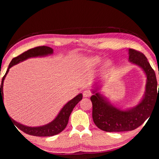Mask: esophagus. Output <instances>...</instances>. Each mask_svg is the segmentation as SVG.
<instances>
[{
  "instance_id": "esophagus-1",
  "label": "esophagus",
  "mask_w": 159,
  "mask_h": 159,
  "mask_svg": "<svg viewBox=\"0 0 159 159\" xmlns=\"http://www.w3.org/2000/svg\"><path fill=\"white\" fill-rule=\"evenodd\" d=\"M91 95H92V93H91V92H89V91L85 90V91H84V92H83V97L87 98V97L91 96Z\"/></svg>"
}]
</instances>
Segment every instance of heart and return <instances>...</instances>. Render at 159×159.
Returning a JSON list of instances; mask_svg holds the SVG:
<instances>
[{
	"label": "heart",
	"instance_id": "heart-1",
	"mask_svg": "<svg viewBox=\"0 0 159 159\" xmlns=\"http://www.w3.org/2000/svg\"><path fill=\"white\" fill-rule=\"evenodd\" d=\"M100 61H101L100 58H99V57H92V58L89 59V62L91 64H92V65H94V66L98 65V64H99L100 63ZM109 65H110V62L108 61L104 63V66L105 67L109 66Z\"/></svg>",
	"mask_w": 159,
	"mask_h": 159
}]
</instances>
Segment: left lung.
Segmentation results:
<instances>
[{
  "label": "left lung",
  "instance_id": "obj_1",
  "mask_svg": "<svg viewBox=\"0 0 159 159\" xmlns=\"http://www.w3.org/2000/svg\"><path fill=\"white\" fill-rule=\"evenodd\" d=\"M129 61L140 66L147 76L146 93L143 99L135 107L121 111L114 107L96 93L91 97L93 122L100 130L107 132H123L136 129L150 116L155 102L159 100L156 74L146 57L134 49H129ZM95 93V92H93Z\"/></svg>",
  "mask_w": 159,
  "mask_h": 159
}]
</instances>
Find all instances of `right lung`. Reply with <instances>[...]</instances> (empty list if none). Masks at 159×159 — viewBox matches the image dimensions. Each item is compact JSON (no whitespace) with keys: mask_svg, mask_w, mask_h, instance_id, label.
Wrapping results in <instances>:
<instances>
[{"mask_svg":"<svg viewBox=\"0 0 159 159\" xmlns=\"http://www.w3.org/2000/svg\"><path fill=\"white\" fill-rule=\"evenodd\" d=\"M53 53L52 48H50L48 46H38L35 48H33L31 49L28 50L27 51L22 53L21 55L14 57L12 60L11 63H9L8 69L4 76L2 77V82L0 85V105L1 103H3V82H4L5 78L7 74L9 68L13 66L16 65V64L24 60L27 59L28 58H31V57H41V56H45L50 55V54ZM83 98V95L81 93L77 95L75 98H74L72 100L69 101L65 106L63 107V109L61 110L58 116L51 122L44 125L43 126L39 127H29L24 126V125L16 122L13 120H12L11 117L10 120L14 124L15 126L18 128L20 130L23 131L30 135L36 136V137H49V136H53L60 133L61 132L63 131L65 129L67 126V124L68 123L69 117L70 116L71 113L73 110V109L76 104L79 103L80 100ZM4 104V103H3Z\"/></svg>","mask_w":159,"mask_h":159,"instance_id":"1","label":"right lung"}]
</instances>
